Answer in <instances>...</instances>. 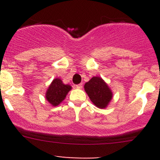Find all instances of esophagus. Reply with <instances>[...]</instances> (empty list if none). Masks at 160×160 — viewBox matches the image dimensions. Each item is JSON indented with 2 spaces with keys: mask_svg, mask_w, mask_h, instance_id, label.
I'll list each match as a JSON object with an SVG mask.
<instances>
[{
  "mask_svg": "<svg viewBox=\"0 0 160 160\" xmlns=\"http://www.w3.org/2000/svg\"><path fill=\"white\" fill-rule=\"evenodd\" d=\"M82 87H83V83H80V84L76 85V88H77V89H81Z\"/></svg>",
  "mask_w": 160,
  "mask_h": 160,
  "instance_id": "1",
  "label": "esophagus"
}]
</instances>
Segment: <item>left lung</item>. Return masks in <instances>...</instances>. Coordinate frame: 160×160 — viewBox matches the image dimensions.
Listing matches in <instances>:
<instances>
[{
  "label": "left lung",
  "instance_id": "1",
  "mask_svg": "<svg viewBox=\"0 0 160 160\" xmlns=\"http://www.w3.org/2000/svg\"><path fill=\"white\" fill-rule=\"evenodd\" d=\"M84 90L89 96L90 101L96 107L105 108L111 100L113 93L108 85L100 77H93L84 85Z\"/></svg>",
  "mask_w": 160,
  "mask_h": 160
}]
</instances>
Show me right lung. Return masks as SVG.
<instances>
[{"mask_svg": "<svg viewBox=\"0 0 160 160\" xmlns=\"http://www.w3.org/2000/svg\"><path fill=\"white\" fill-rule=\"evenodd\" d=\"M72 87L64 84L62 80L56 78L52 80L46 93V98L52 106H58L67 97Z\"/></svg>", "mask_w": 160, "mask_h": 160, "instance_id": "obj_1", "label": "right lung"}]
</instances>
